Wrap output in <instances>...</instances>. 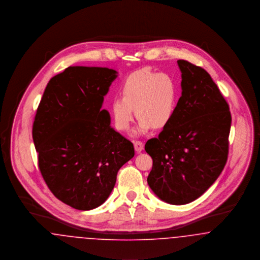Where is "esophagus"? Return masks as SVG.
Returning <instances> with one entry per match:
<instances>
[{
	"label": "esophagus",
	"mask_w": 260,
	"mask_h": 260,
	"mask_svg": "<svg viewBox=\"0 0 260 260\" xmlns=\"http://www.w3.org/2000/svg\"><path fill=\"white\" fill-rule=\"evenodd\" d=\"M134 148L137 152H141L142 150H144V144L140 141H135L134 142Z\"/></svg>",
	"instance_id": "obj_1"
}]
</instances>
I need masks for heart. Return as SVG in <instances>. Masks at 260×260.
Segmentation results:
<instances>
[{"label": "heart", "instance_id": "b5f03b06", "mask_svg": "<svg viewBox=\"0 0 260 260\" xmlns=\"http://www.w3.org/2000/svg\"><path fill=\"white\" fill-rule=\"evenodd\" d=\"M122 96L111 102L116 129L126 131L133 121L134 110L139 117L135 133L144 134L164 129L172 121L178 101V85L169 74L143 69L131 73L121 87Z\"/></svg>", "mask_w": 260, "mask_h": 260}]
</instances>
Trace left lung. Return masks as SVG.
<instances>
[{
	"instance_id": "8db88e82",
	"label": "left lung",
	"mask_w": 260,
	"mask_h": 260,
	"mask_svg": "<svg viewBox=\"0 0 260 260\" xmlns=\"http://www.w3.org/2000/svg\"><path fill=\"white\" fill-rule=\"evenodd\" d=\"M182 96L172 121L146 143L152 158L148 184L170 205L200 198L219 177L228 157L232 117L205 69L179 59Z\"/></svg>"
}]
</instances>
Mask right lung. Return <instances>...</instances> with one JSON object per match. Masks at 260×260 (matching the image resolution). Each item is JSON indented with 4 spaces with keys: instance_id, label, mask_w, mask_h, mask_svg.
Wrapping results in <instances>:
<instances>
[{
    "instance_id": "right-lung-1",
    "label": "right lung",
    "mask_w": 260,
    "mask_h": 260,
    "mask_svg": "<svg viewBox=\"0 0 260 260\" xmlns=\"http://www.w3.org/2000/svg\"><path fill=\"white\" fill-rule=\"evenodd\" d=\"M116 77L108 68L69 67L49 81L35 115L32 137L42 176L55 198L78 210L103 205L118 170L135 154L102 110Z\"/></svg>"
}]
</instances>
